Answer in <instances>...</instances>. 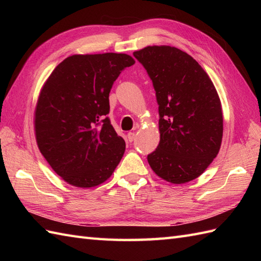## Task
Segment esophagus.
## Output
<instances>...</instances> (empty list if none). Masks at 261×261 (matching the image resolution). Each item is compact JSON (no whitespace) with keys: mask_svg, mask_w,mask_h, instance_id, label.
Returning a JSON list of instances; mask_svg holds the SVG:
<instances>
[{"mask_svg":"<svg viewBox=\"0 0 261 261\" xmlns=\"http://www.w3.org/2000/svg\"><path fill=\"white\" fill-rule=\"evenodd\" d=\"M135 139H136V134H135V132H129V134H127V141L132 142Z\"/></svg>","mask_w":261,"mask_h":261,"instance_id":"1","label":"esophagus"}]
</instances>
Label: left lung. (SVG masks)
Masks as SVG:
<instances>
[{
  "label": "left lung",
  "instance_id": "left-lung-1",
  "mask_svg": "<svg viewBox=\"0 0 261 261\" xmlns=\"http://www.w3.org/2000/svg\"><path fill=\"white\" fill-rule=\"evenodd\" d=\"M152 81L159 105L160 141L148 154L154 174L173 184L201 176L218 156L223 136L219 94L201 65L170 46L134 53Z\"/></svg>",
  "mask_w": 261,
  "mask_h": 261
}]
</instances>
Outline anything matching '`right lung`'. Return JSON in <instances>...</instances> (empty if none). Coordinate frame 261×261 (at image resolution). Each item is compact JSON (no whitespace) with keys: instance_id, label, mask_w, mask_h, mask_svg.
<instances>
[{"instance_id":"right-lung-1","label":"right lung","mask_w":261,"mask_h":261,"mask_svg":"<svg viewBox=\"0 0 261 261\" xmlns=\"http://www.w3.org/2000/svg\"><path fill=\"white\" fill-rule=\"evenodd\" d=\"M134 64L126 54L73 55L43 84L35 110L37 145L69 185L102 184L123 157L125 142L105 115L113 83Z\"/></svg>"}]
</instances>
